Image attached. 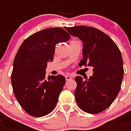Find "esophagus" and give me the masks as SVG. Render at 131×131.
I'll list each match as a JSON object with an SVG mask.
<instances>
[{
    "label": "esophagus",
    "mask_w": 131,
    "mask_h": 131,
    "mask_svg": "<svg viewBox=\"0 0 131 131\" xmlns=\"http://www.w3.org/2000/svg\"><path fill=\"white\" fill-rule=\"evenodd\" d=\"M65 79H66V81H69L72 79V77L70 75H67L65 76Z\"/></svg>",
    "instance_id": "34e87169"
}]
</instances>
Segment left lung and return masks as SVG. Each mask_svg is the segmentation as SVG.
Instances as JSON below:
<instances>
[{
    "instance_id": "1",
    "label": "left lung",
    "mask_w": 131,
    "mask_h": 131,
    "mask_svg": "<svg viewBox=\"0 0 131 131\" xmlns=\"http://www.w3.org/2000/svg\"><path fill=\"white\" fill-rule=\"evenodd\" d=\"M65 29L83 43L81 66L93 68L89 79L75 78L77 103L85 112L100 113L112 105L120 92L124 76L120 49L109 36L95 28L77 26Z\"/></svg>"
}]
</instances>
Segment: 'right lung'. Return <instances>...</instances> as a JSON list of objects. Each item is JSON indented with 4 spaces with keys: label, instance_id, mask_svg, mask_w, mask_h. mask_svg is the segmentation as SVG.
Returning a JSON list of instances; mask_svg holds the SVG:
<instances>
[{
    "label": "right lung",
    "instance_id": "add662e5",
    "mask_svg": "<svg viewBox=\"0 0 131 131\" xmlns=\"http://www.w3.org/2000/svg\"><path fill=\"white\" fill-rule=\"evenodd\" d=\"M71 36L62 28H51L32 34L19 47L13 61L11 80L17 101L35 117L49 114L55 107L65 84L61 75L45 76L47 62L53 60L56 45Z\"/></svg>",
    "mask_w": 131,
    "mask_h": 131
}]
</instances>
